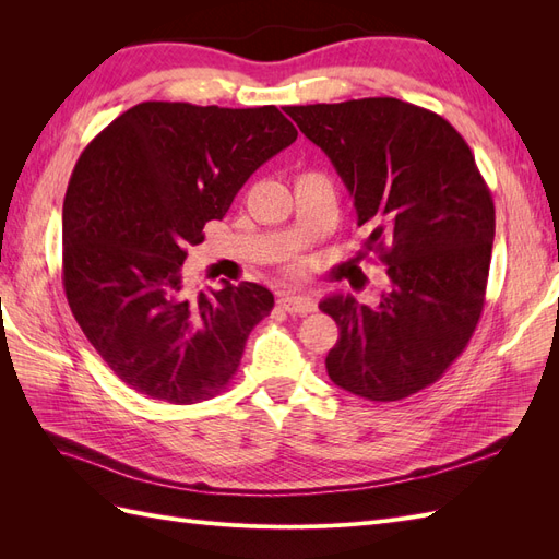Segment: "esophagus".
I'll return each instance as SVG.
<instances>
[{
    "label": "esophagus",
    "instance_id": "esophagus-1",
    "mask_svg": "<svg viewBox=\"0 0 559 559\" xmlns=\"http://www.w3.org/2000/svg\"><path fill=\"white\" fill-rule=\"evenodd\" d=\"M280 306L289 314H308L317 310V302L310 296H298V294H284L280 298Z\"/></svg>",
    "mask_w": 559,
    "mask_h": 559
}]
</instances>
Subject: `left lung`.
Instances as JSON below:
<instances>
[{
  "mask_svg": "<svg viewBox=\"0 0 559 559\" xmlns=\"http://www.w3.org/2000/svg\"><path fill=\"white\" fill-rule=\"evenodd\" d=\"M331 158L389 286L378 306L352 294L319 302L341 337L326 354L333 384L401 401L460 357L483 312L495 202L468 144L443 116L396 97L286 107Z\"/></svg>",
  "mask_w": 559,
  "mask_h": 559,
  "instance_id": "8db88e82",
  "label": "left lung"
}]
</instances>
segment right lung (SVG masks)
Wrapping results in <instances>:
<instances>
[{
  "label": "right lung",
  "mask_w": 559,
  "mask_h": 559,
  "mask_svg": "<svg viewBox=\"0 0 559 559\" xmlns=\"http://www.w3.org/2000/svg\"><path fill=\"white\" fill-rule=\"evenodd\" d=\"M296 138L277 107L142 103L81 154L62 205L64 294L91 345L134 392L191 405L235 376L275 298L253 282L191 294L186 251Z\"/></svg>",
  "instance_id": "1"
}]
</instances>
